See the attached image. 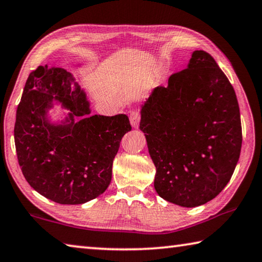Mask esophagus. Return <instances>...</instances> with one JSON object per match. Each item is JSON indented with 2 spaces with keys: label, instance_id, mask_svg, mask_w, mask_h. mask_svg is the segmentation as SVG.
<instances>
[{
  "label": "esophagus",
  "instance_id": "obj_1",
  "mask_svg": "<svg viewBox=\"0 0 262 262\" xmlns=\"http://www.w3.org/2000/svg\"><path fill=\"white\" fill-rule=\"evenodd\" d=\"M129 120L133 127H137L140 123V113L137 111H132L129 115Z\"/></svg>",
  "mask_w": 262,
  "mask_h": 262
}]
</instances>
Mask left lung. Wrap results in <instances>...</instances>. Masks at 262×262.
<instances>
[{"label": "left lung", "instance_id": "obj_1", "mask_svg": "<svg viewBox=\"0 0 262 262\" xmlns=\"http://www.w3.org/2000/svg\"><path fill=\"white\" fill-rule=\"evenodd\" d=\"M140 129L164 200L205 205L231 179L242 149L241 112L231 83L207 52L194 51L187 68L154 89L141 106Z\"/></svg>", "mask_w": 262, "mask_h": 262}]
</instances>
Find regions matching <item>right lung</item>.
Returning a JSON list of instances; mask_svg holds the SVG:
<instances>
[{
  "mask_svg": "<svg viewBox=\"0 0 262 262\" xmlns=\"http://www.w3.org/2000/svg\"><path fill=\"white\" fill-rule=\"evenodd\" d=\"M69 113L53 122L49 110ZM132 130L126 114L91 115L86 94L73 74L39 66L29 75L17 107L15 145L31 187L60 205H82L107 189L122 136Z\"/></svg>",
  "mask_w": 262,
  "mask_h": 262,
  "instance_id": "1",
  "label": "right lung"
}]
</instances>
